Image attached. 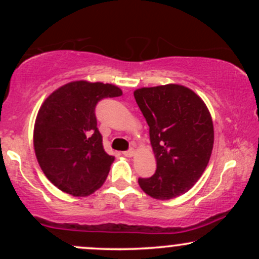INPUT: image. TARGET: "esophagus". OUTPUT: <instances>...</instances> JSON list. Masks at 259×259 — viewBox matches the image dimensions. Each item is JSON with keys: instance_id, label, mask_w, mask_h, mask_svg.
<instances>
[{"instance_id": "1", "label": "esophagus", "mask_w": 259, "mask_h": 259, "mask_svg": "<svg viewBox=\"0 0 259 259\" xmlns=\"http://www.w3.org/2000/svg\"><path fill=\"white\" fill-rule=\"evenodd\" d=\"M123 154H124V156H125V157H133L134 154H135V151H134V150H127V151H124Z\"/></svg>"}]
</instances>
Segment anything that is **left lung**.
I'll return each mask as SVG.
<instances>
[{
    "instance_id": "obj_1",
    "label": "left lung",
    "mask_w": 259,
    "mask_h": 259,
    "mask_svg": "<svg viewBox=\"0 0 259 259\" xmlns=\"http://www.w3.org/2000/svg\"><path fill=\"white\" fill-rule=\"evenodd\" d=\"M148 126L157 169L139 185L157 200L189 191L209 162L214 142L213 121L201 97L185 86L168 84L134 92Z\"/></svg>"
}]
</instances>
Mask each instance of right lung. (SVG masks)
Here are the masks:
<instances>
[{
	"label": "right lung",
	"instance_id": "right-lung-1",
	"mask_svg": "<svg viewBox=\"0 0 259 259\" xmlns=\"http://www.w3.org/2000/svg\"><path fill=\"white\" fill-rule=\"evenodd\" d=\"M121 94L112 84L80 80L45 100L35 120V154L47 179L63 192L89 196L105 183L114 157L103 150L95 108Z\"/></svg>",
	"mask_w": 259,
	"mask_h": 259
}]
</instances>
